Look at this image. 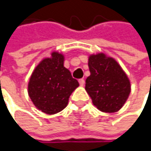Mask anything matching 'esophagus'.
Listing matches in <instances>:
<instances>
[{
    "label": "esophagus",
    "instance_id": "34e87169",
    "mask_svg": "<svg viewBox=\"0 0 151 151\" xmlns=\"http://www.w3.org/2000/svg\"><path fill=\"white\" fill-rule=\"evenodd\" d=\"M84 82H85V81H84V80H83V79L79 80V83H80V85H81V86H83V85H84Z\"/></svg>",
    "mask_w": 151,
    "mask_h": 151
}]
</instances>
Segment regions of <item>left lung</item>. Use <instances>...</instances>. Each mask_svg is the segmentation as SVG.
Instances as JSON below:
<instances>
[{
	"label": "left lung",
	"mask_w": 151,
	"mask_h": 151,
	"mask_svg": "<svg viewBox=\"0 0 151 151\" xmlns=\"http://www.w3.org/2000/svg\"><path fill=\"white\" fill-rule=\"evenodd\" d=\"M91 75L86 79L85 90L93 105L102 112H117L127 101L131 91L126 72L112 57L103 52L89 55Z\"/></svg>",
	"instance_id": "8db88e82"
}]
</instances>
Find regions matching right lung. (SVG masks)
I'll return each instance as SVG.
<instances>
[{
    "label": "right lung",
    "mask_w": 151,
    "mask_h": 151,
    "mask_svg": "<svg viewBox=\"0 0 151 151\" xmlns=\"http://www.w3.org/2000/svg\"><path fill=\"white\" fill-rule=\"evenodd\" d=\"M64 55L52 51L40 61L28 83V94L34 106L52 115L65 109L71 93L79 87L77 80L64 67Z\"/></svg>",
    "instance_id": "add662e5"
}]
</instances>
